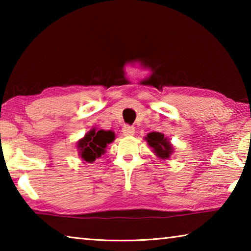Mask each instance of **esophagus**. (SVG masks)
I'll use <instances>...</instances> for the list:
<instances>
[{"mask_svg": "<svg viewBox=\"0 0 251 251\" xmlns=\"http://www.w3.org/2000/svg\"><path fill=\"white\" fill-rule=\"evenodd\" d=\"M123 134H124V136H133L135 134V128L133 126L125 125L123 127Z\"/></svg>", "mask_w": 251, "mask_h": 251, "instance_id": "obj_1", "label": "esophagus"}]
</instances>
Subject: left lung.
Here are the masks:
<instances>
[{
	"instance_id": "left-lung-1",
	"label": "left lung",
	"mask_w": 251,
	"mask_h": 251,
	"mask_svg": "<svg viewBox=\"0 0 251 251\" xmlns=\"http://www.w3.org/2000/svg\"><path fill=\"white\" fill-rule=\"evenodd\" d=\"M145 139L158 158L165 160L169 158L173 154V145L165 137L164 134L158 133V131H152V133L147 134V137H145Z\"/></svg>"
}]
</instances>
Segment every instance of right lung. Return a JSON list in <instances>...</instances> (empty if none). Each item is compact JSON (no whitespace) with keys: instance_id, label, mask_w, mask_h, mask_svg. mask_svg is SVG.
Instances as JSON below:
<instances>
[{"instance_id":"add662e5","label":"right lung","mask_w":251,"mask_h":251,"mask_svg":"<svg viewBox=\"0 0 251 251\" xmlns=\"http://www.w3.org/2000/svg\"><path fill=\"white\" fill-rule=\"evenodd\" d=\"M114 139H115L114 131L104 129L96 130V128H93L77 143L80 158L87 163H93L96 158L104 155L107 144L112 143Z\"/></svg>"}]
</instances>
